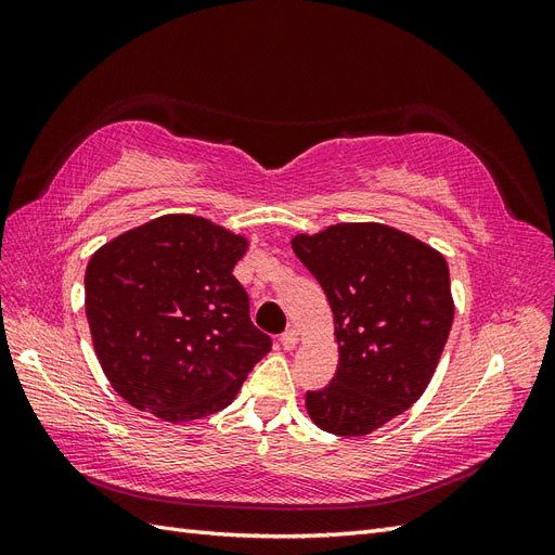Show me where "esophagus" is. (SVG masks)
Masks as SVG:
<instances>
[{"mask_svg": "<svg viewBox=\"0 0 555 555\" xmlns=\"http://www.w3.org/2000/svg\"><path fill=\"white\" fill-rule=\"evenodd\" d=\"M280 345H282L284 349H294V347L298 345V331H296V328L284 331V333L280 335Z\"/></svg>", "mask_w": 555, "mask_h": 555, "instance_id": "esophagus-1", "label": "esophagus"}]
</instances>
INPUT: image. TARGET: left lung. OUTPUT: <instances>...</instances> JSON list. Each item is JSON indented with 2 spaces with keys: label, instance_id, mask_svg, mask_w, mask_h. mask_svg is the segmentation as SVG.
Masks as SVG:
<instances>
[{
  "label": "left lung",
  "instance_id": "8db88e82",
  "mask_svg": "<svg viewBox=\"0 0 555 555\" xmlns=\"http://www.w3.org/2000/svg\"><path fill=\"white\" fill-rule=\"evenodd\" d=\"M322 284L340 361L331 384L308 391L312 422L361 438L412 408L447 345L453 300L440 251L384 224H335L292 241Z\"/></svg>",
  "mask_w": 555,
  "mask_h": 555
}]
</instances>
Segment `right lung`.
I'll return each instance as SVG.
<instances>
[{
	"label": "right lung",
	"mask_w": 555,
	"mask_h": 555,
	"mask_svg": "<svg viewBox=\"0 0 555 555\" xmlns=\"http://www.w3.org/2000/svg\"><path fill=\"white\" fill-rule=\"evenodd\" d=\"M247 241L194 215H164L94 251L86 314L113 389L164 422L224 410L271 335L233 278Z\"/></svg>",
	"instance_id": "1"
}]
</instances>
